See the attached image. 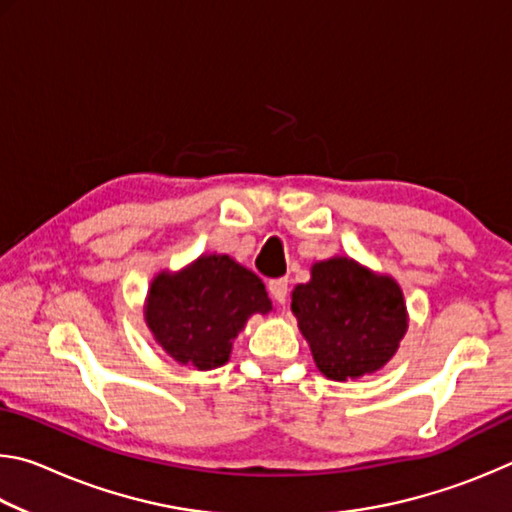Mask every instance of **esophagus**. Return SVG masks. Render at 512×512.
Masks as SVG:
<instances>
[{"mask_svg":"<svg viewBox=\"0 0 512 512\" xmlns=\"http://www.w3.org/2000/svg\"><path fill=\"white\" fill-rule=\"evenodd\" d=\"M268 293H271V298L275 302L284 305V302H287V296H289V280H287V277H277V280L268 282Z\"/></svg>","mask_w":512,"mask_h":512,"instance_id":"1","label":"esophagus"}]
</instances>
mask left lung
Returning a JSON list of instances; mask_svg holds the SVG:
<instances>
[{
    "label": "left lung",
    "mask_w": 512,
    "mask_h": 512,
    "mask_svg": "<svg viewBox=\"0 0 512 512\" xmlns=\"http://www.w3.org/2000/svg\"><path fill=\"white\" fill-rule=\"evenodd\" d=\"M291 311L318 370L334 381L384 368L409 327L400 284L350 257L311 266V280L291 293Z\"/></svg>",
    "instance_id": "obj_1"
}]
</instances>
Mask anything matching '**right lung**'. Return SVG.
Listing matches in <instances>:
<instances>
[{
  "label": "right lung",
  "instance_id": "add662e5",
  "mask_svg": "<svg viewBox=\"0 0 512 512\" xmlns=\"http://www.w3.org/2000/svg\"><path fill=\"white\" fill-rule=\"evenodd\" d=\"M273 309L264 282L228 255H201L183 271L153 277L144 318L160 348L183 366L212 370L253 314Z\"/></svg>",
  "mask_w": 512,
  "mask_h": 512
}]
</instances>
